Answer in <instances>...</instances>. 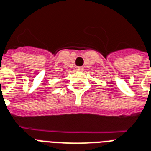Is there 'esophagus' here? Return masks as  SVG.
<instances>
[{
	"label": "esophagus",
	"instance_id": "34e87169",
	"mask_svg": "<svg viewBox=\"0 0 151 151\" xmlns=\"http://www.w3.org/2000/svg\"><path fill=\"white\" fill-rule=\"evenodd\" d=\"M76 69H77L78 71H82V70L84 69V68H83V67H80V66H79V67H77V68H76Z\"/></svg>",
	"mask_w": 151,
	"mask_h": 151
}]
</instances>
